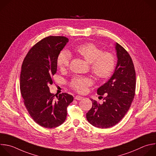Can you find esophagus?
<instances>
[{"instance_id": "34e87169", "label": "esophagus", "mask_w": 156, "mask_h": 156, "mask_svg": "<svg viewBox=\"0 0 156 156\" xmlns=\"http://www.w3.org/2000/svg\"><path fill=\"white\" fill-rule=\"evenodd\" d=\"M76 100H82L83 98V97L81 96H80V95H76L75 96V98Z\"/></svg>"}]
</instances>
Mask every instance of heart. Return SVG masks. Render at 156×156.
I'll list each match as a JSON object with an SVG mask.
<instances>
[{
	"label": "heart",
	"mask_w": 156,
	"mask_h": 156,
	"mask_svg": "<svg viewBox=\"0 0 156 156\" xmlns=\"http://www.w3.org/2000/svg\"><path fill=\"white\" fill-rule=\"evenodd\" d=\"M75 53L90 65L92 73L99 79H107L113 73L116 64L115 56L109 51H103L101 48L91 42H87L78 46ZM71 55L67 50H62L56 59L58 67L64 70L70 64ZM92 80L89 77L77 76L70 82L71 87L80 93L87 92L88 87L92 84Z\"/></svg>",
	"instance_id": "1"
}]
</instances>
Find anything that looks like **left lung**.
<instances>
[{
    "label": "left lung",
    "instance_id": "1",
    "mask_svg": "<svg viewBox=\"0 0 156 156\" xmlns=\"http://www.w3.org/2000/svg\"><path fill=\"white\" fill-rule=\"evenodd\" d=\"M118 62L110 79L97 89L101 97L106 96L102 104L92 100V107L86 113L92 126L106 129L118 124L129 110L136 87L134 65L128 52L118 43L115 44Z\"/></svg>",
    "mask_w": 156,
    "mask_h": 156
}]
</instances>
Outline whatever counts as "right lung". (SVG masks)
<instances>
[{"label": "right lung", "instance_id": "1", "mask_svg": "<svg viewBox=\"0 0 156 156\" xmlns=\"http://www.w3.org/2000/svg\"><path fill=\"white\" fill-rule=\"evenodd\" d=\"M69 39L63 36L44 38L29 51L20 75V90L24 105L33 120L45 128L61 125L73 97L67 93L51 94L49 85L57 72L56 59Z\"/></svg>", "mask_w": 156, "mask_h": 156}]
</instances>
